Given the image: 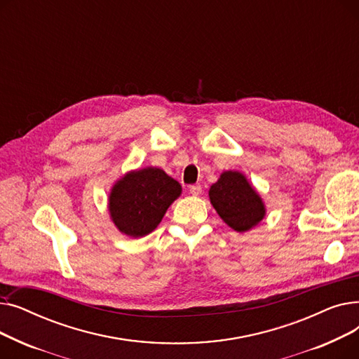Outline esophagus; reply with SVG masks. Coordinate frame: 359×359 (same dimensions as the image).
<instances>
[{
	"mask_svg": "<svg viewBox=\"0 0 359 359\" xmlns=\"http://www.w3.org/2000/svg\"><path fill=\"white\" fill-rule=\"evenodd\" d=\"M189 191L194 196H199L202 194V186L201 184H194V186L189 187Z\"/></svg>",
	"mask_w": 359,
	"mask_h": 359,
	"instance_id": "34e87169",
	"label": "esophagus"
}]
</instances>
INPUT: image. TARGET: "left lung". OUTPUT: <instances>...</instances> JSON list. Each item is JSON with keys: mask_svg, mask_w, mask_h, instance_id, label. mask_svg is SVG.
<instances>
[{"mask_svg": "<svg viewBox=\"0 0 359 359\" xmlns=\"http://www.w3.org/2000/svg\"><path fill=\"white\" fill-rule=\"evenodd\" d=\"M211 203L222 221L237 233H246L265 218L266 208L255 187L240 172H224L210 189Z\"/></svg>", "mask_w": 359, "mask_h": 359, "instance_id": "1", "label": "left lung"}]
</instances>
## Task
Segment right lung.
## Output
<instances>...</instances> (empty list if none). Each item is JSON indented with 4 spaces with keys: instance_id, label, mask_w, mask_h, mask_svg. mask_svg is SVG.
I'll return each instance as SVG.
<instances>
[{
    "instance_id": "obj_1",
    "label": "right lung",
    "mask_w": 359,
    "mask_h": 359,
    "mask_svg": "<svg viewBox=\"0 0 359 359\" xmlns=\"http://www.w3.org/2000/svg\"><path fill=\"white\" fill-rule=\"evenodd\" d=\"M182 186L164 170L145 167L126 173L113 184L109 212L116 229L129 237H144L157 229Z\"/></svg>"
}]
</instances>
